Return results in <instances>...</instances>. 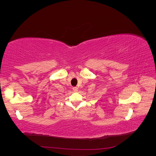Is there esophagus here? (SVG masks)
<instances>
[{"mask_svg":"<svg viewBox=\"0 0 156 156\" xmlns=\"http://www.w3.org/2000/svg\"><path fill=\"white\" fill-rule=\"evenodd\" d=\"M72 89H73V92H77V91H78V88H77V87H73V88H72Z\"/></svg>","mask_w":156,"mask_h":156,"instance_id":"obj_1","label":"esophagus"}]
</instances>
